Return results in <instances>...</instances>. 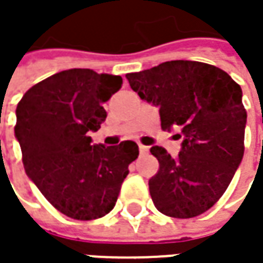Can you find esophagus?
I'll return each mask as SVG.
<instances>
[{
    "mask_svg": "<svg viewBox=\"0 0 263 263\" xmlns=\"http://www.w3.org/2000/svg\"><path fill=\"white\" fill-rule=\"evenodd\" d=\"M139 151H140V154L143 155V154H147V146H143V145H139Z\"/></svg>",
    "mask_w": 263,
    "mask_h": 263,
    "instance_id": "obj_1",
    "label": "esophagus"
}]
</instances>
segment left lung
<instances>
[{"mask_svg":"<svg viewBox=\"0 0 263 263\" xmlns=\"http://www.w3.org/2000/svg\"><path fill=\"white\" fill-rule=\"evenodd\" d=\"M126 77L142 99L159 106L162 130L180 127L184 137L176 158L151 147L159 162L149 180L154 205L173 218L206 212L227 190L245 154L241 87L218 67L184 60Z\"/></svg>","mask_w":263,"mask_h":263,"instance_id":"1","label":"left lung"}]
</instances>
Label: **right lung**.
I'll use <instances>...</instances> for the list:
<instances>
[{
	"label": "right lung",
	"instance_id": "1",
	"mask_svg": "<svg viewBox=\"0 0 263 263\" xmlns=\"http://www.w3.org/2000/svg\"><path fill=\"white\" fill-rule=\"evenodd\" d=\"M121 85L120 76L71 68L36 83L17 104L14 133L26 174L73 219H96L116 206L128 165L139 155L132 140L104 146L89 136L105 121L102 104Z\"/></svg>",
	"mask_w": 263,
	"mask_h": 263
}]
</instances>
